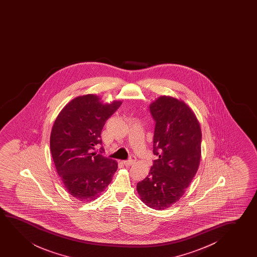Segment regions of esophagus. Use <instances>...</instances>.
Segmentation results:
<instances>
[{
    "instance_id": "esophagus-1",
    "label": "esophagus",
    "mask_w": 257,
    "mask_h": 257,
    "mask_svg": "<svg viewBox=\"0 0 257 257\" xmlns=\"http://www.w3.org/2000/svg\"><path fill=\"white\" fill-rule=\"evenodd\" d=\"M136 162V157L134 156V155H132L131 156L130 160H128V161H123V163L125 166H132L133 164H134Z\"/></svg>"
}]
</instances>
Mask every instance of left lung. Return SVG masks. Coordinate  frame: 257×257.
I'll use <instances>...</instances> for the list:
<instances>
[{
  "instance_id": "obj_1",
  "label": "left lung",
  "mask_w": 257,
  "mask_h": 257,
  "mask_svg": "<svg viewBox=\"0 0 257 257\" xmlns=\"http://www.w3.org/2000/svg\"><path fill=\"white\" fill-rule=\"evenodd\" d=\"M155 121L154 161L148 176L137 184L141 201L164 210L183 197L197 173L202 132L197 116L182 100L162 95L150 104Z\"/></svg>"
}]
</instances>
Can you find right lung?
<instances>
[{
	"label": "right lung",
	"mask_w": 257,
	"mask_h": 257,
	"mask_svg": "<svg viewBox=\"0 0 257 257\" xmlns=\"http://www.w3.org/2000/svg\"><path fill=\"white\" fill-rule=\"evenodd\" d=\"M121 104L103 103L93 94L81 95L68 102L54 121L50 136L53 162L67 192L78 200H95L117 169L116 161L94 150L102 144L106 120Z\"/></svg>",
	"instance_id": "1"
}]
</instances>
